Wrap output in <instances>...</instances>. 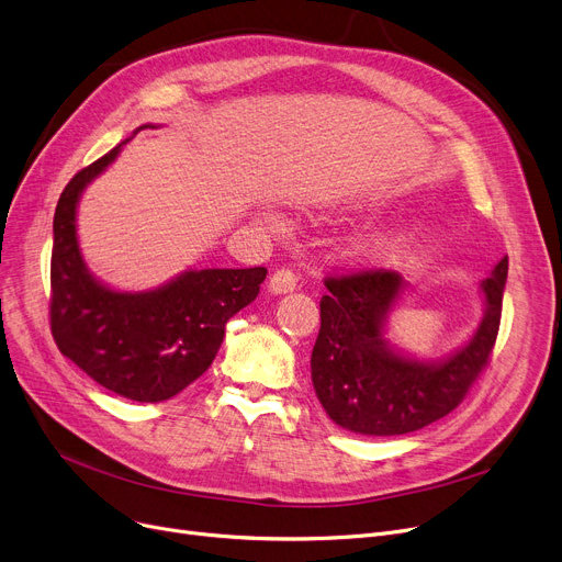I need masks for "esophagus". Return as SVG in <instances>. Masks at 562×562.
<instances>
[{"mask_svg": "<svg viewBox=\"0 0 562 562\" xmlns=\"http://www.w3.org/2000/svg\"><path fill=\"white\" fill-rule=\"evenodd\" d=\"M296 284H299V278L291 269H278L269 280V289L273 293H289L296 289Z\"/></svg>", "mask_w": 562, "mask_h": 562, "instance_id": "1", "label": "esophagus"}]
</instances>
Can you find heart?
Here are the masks:
<instances>
[{"label":"heart","mask_w":562,"mask_h":562,"mask_svg":"<svg viewBox=\"0 0 562 562\" xmlns=\"http://www.w3.org/2000/svg\"><path fill=\"white\" fill-rule=\"evenodd\" d=\"M412 236L403 229L398 232H385V234H375L371 236V239L362 241L358 248H356V257L362 259V261H392L396 259L409 244Z\"/></svg>","instance_id":"1"}]
</instances>
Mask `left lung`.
<instances>
[{
	"label": "left lung",
	"mask_w": 562,
	"mask_h": 562,
	"mask_svg": "<svg viewBox=\"0 0 562 562\" xmlns=\"http://www.w3.org/2000/svg\"><path fill=\"white\" fill-rule=\"evenodd\" d=\"M508 257L481 282L485 316L458 352L422 362L394 352L385 321L405 289L387 269L328 276L321 299V330L312 350L314 392L328 417L352 432L387 437L447 417L487 367L498 335Z\"/></svg>",
	"instance_id": "obj_1"
}]
</instances>
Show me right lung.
I'll return each mask as SVG.
<instances>
[{
  "label": "right lung",
  "mask_w": 562,
  "mask_h": 562,
  "mask_svg": "<svg viewBox=\"0 0 562 562\" xmlns=\"http://www.w3.org/2000/svg\"><path fill=\"white\" fill-rule=\"evenodd\" d=\"M121 145L81 168L58 198L49 269V328L68 360L98 385L138 403H159L198 380L266 278L255 269L184 271L153 291H115L88 273L77 244V202Z\"/></svg>",
  "instance_id": "obj_1"
}]
</instances>
